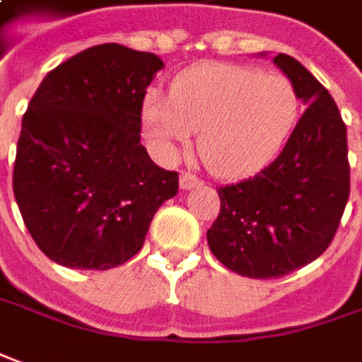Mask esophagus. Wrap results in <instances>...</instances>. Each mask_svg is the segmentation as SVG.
I'll use <instances>...</instances> for the list:
<instances>
[{"instance_id":"34e87169","label":"esophagus","mask_w":362,"mask_h":362,"mask_svg":"<svg viewBox=\"0 0 362 362\" xmlns=\"http://www.w3.org/2000/svg\"><path fill=\"white\" fill-rule=\"evenodd\" d=\"M199 183H201V179L197 175H193V173H189V171H183V173H181V179H179L181 189H191V187H197Z\"/></svg>"}]
</instances>
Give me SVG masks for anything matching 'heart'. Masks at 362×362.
<instances>
[{
	"label": "heart",
	"instance_id": "1",
	"mask_svg": "<svg viewBox=\"0 0 362 362\" xmlns=\"http://www.w3.org/2000/svg\"><path fill=\"white\" fill-rule=\"evenodd\" d=\"M298 114L300 96L286 74L209 64L179 74L171 98L148 90L141 126L161 159H173L199 132V153L214 175L243 177L280 151Z\"/></svg>",
	"mask_w": 362,
	"mask_h": 362
}]
</instances>
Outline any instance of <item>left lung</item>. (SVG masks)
I'll list each match as a JSON object with an SVG mask.
<instances>
[{
	"instance_id": "8db88e82",
	"label": "left lung",
	"mask_w": 362,
	"mask_h": 362,
	"mask_svg": "<svg viewBox=\"0 0 362 362\" xmlns=\"http://www.w3.org/2000/svg\"><path fill=\"white\" fill-rule=\"evenodd\" d=\"M274 62L308 106L280 156L250 179L216 189L211 252L246 278H281L327 250L351 191L347 126L321 82L290 54Z\"/></svg>"
}]
</instances>
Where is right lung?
I'll use <instances>...</instances> for the list:
<instances>
[{"instance_id":"obj_1","label":"right lung","mask_w":362,"mask_h":362,"mask_svg":"<svg viewBox=\"0 0 362 362\" xmlns=\"http://www.w3.org/2000/svg\"><path fill=\"white\" fill-rule=\"evenodd\" d=\"M163 62L104 43L52 69L23 114L13 193L35 244L76 270H110L144 246L179 173L139 144L141 106Z\"/></svg>"}]
</instances>
